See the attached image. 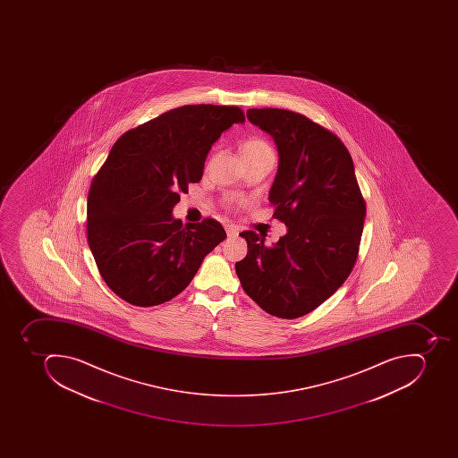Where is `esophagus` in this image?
I'll return each mask as SVG.
<instances>
[{
  "instance_id": "esophagus-1",
  "label": "esophagus",
  "mask_w": 458,
  "mask_h": 458,
  "mask_svg": "<svg viewBox=\"0 0 458 458\" xmlns=\"http://www.w3.org/2000/svg\"><path fill=\"white\" fill-rule=\"evenodd\" d=\"M225 231H226L229 238H234V236H238L239 234V229L234 226V225H226V226H225Z\"/></svg>"
}]
</instances>
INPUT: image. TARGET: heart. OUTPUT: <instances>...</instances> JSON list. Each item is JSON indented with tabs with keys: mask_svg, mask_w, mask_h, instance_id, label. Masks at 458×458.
<instances>
[{
	"mask_svg": "<svg viewBox=\"0 0 458 458\" xmlns=\"http://www.w3.org/2000/svg\"><path fill=\"white\" fill-rule=\"evenodd\" d=\"M241 155H274V150L262 139H249L242 144Z\"/></svg>",
	"mask_w": 458,
	"mask_h": 458,
	"instance_id": "1",
	"label": "heart"
}]
</instances>
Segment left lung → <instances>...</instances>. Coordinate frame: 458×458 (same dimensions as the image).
Instances as JSON below:
<instances>
[{
	"instance_id": "1",
	"label": "left lung",
	"mask_w": 458,
	"mask_h": 458,
	"mask_svg": "<svg viewBox=\"0 0 458 458\" xmlns=\"http://www.w3.org/2000/svg\"><path fill=\"white\" fill-rule=\"evenodd\" d=\"M249 122L274 139L279 165L269 191L274 217L288 232L274 246L242 232L248 255L236 263L242 288L284 319L317 310L350 276L364 229L365 202L352 157L335 134L284 108H249Z\"/></svg>"
}]
</instances>
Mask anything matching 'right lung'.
Wrapping results in <instances>:
<instances>
[{
	"mask_svg": "<svg viewBox=\"0 0 458 458\" xmlns=\"http://www.w3.org/2000/svg\"><path fill=\"white\" fill-rule=\"evenodd\" d=\"M243 122L236 106H182L115 141L87 199V241L115 295L136 307L167 302L226 238L217 220L183 225L172 210L202 179L212 144Z\"/></svg>",
	"mask_w": 458,
	"mask_h": 458,
	"instance_id": "1",
	"label": "right lung"
}]
</instances>
